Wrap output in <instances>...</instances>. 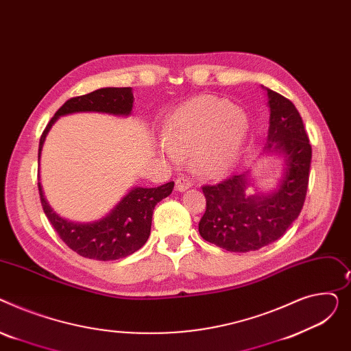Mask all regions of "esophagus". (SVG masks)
<instances>
[{"mask_svg":"<svg viewBox=\"0 0 351 351\" xmlns=\"http://www.w3.org/2000/svg\"><path fill=\"white\" fill-rule=\"evenodd\" d=\"M190 187H191V180L190 178L181 176L176 180V189L178 191H185V190H189Z\"/></svg>","mask_w":351,"mask_h":351,"instance_id":"1","label":"esophagus"}]
</instances>
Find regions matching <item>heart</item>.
<instances>
[{
  "mask_svg": "<svg viewBox=\"0 0 351 351\" xmlns=\"http://www.w3.org/2000/svg\"><path fill=\"white\" fill-rule=\"evenodd\" d=\"M248 133L250 119L241 108L217 96H199L173 116L160 149L174 161L193 154L199 173L219 176L237 162Z\"/></svg>",
  "mask_w": 351,
  "mask_h": 351,
  "instance_id": "b5f03b06",
  "label": "heart"
}]
</instances>
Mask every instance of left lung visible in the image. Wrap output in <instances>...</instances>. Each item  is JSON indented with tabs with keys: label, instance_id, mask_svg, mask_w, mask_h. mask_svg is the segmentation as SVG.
<instances>
[{
	"label": "left lung",
	"instance_id": "1",
	"mask_svg": "<svg viewBox=\"0 0 351 351\" xmlns=\"http://www.w3.org/2000/svg\"><path fill=\"white\" fill-rule=\"evenodd\" d=\"M266 92L271 116L265 152L285 157L279 187L246 195L252 184L250 171L202 187L207 210L198 223L199 235L230 252L258 251L283 237L306 198L312 146L303 120L289 99L271 89Z\"/></svg>",
	"mask_w": 351,
	"mask_h": 351
}]
</instances>
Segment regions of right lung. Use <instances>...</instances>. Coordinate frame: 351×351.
Returning <instances> with one entry per match:
<instances>
[{"instance_id":"add662e5","label":"right lung","mask_w":351,"mask_h":351,"mask_svg":"<svg viewBox=\"0 0 351 351\" xmlns=\"http://www.w3.org/2000/svg\"><path fill=\"white\" fill-rule=\"evenodd\" d=\"M132 88H101L92 93L66 100L48 123L39 140L38 161L44 141L58 117L77 112H99L116 116H129L133 108ZM174 182L156 189L134 187L120 199L116 207L99 221L79 223L60 218L45 199L43 185L38 182L40 204L49 222L72 251L96 261L126 258L147 242L152 230L153 210L162 198L171 194Z\"/></svg>"}]
</instances>
